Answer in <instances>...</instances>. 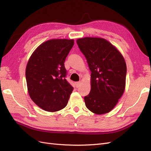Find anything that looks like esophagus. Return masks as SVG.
<instances>
[{
	"label": "esophagus",
	"instance_id": "esophagus-1",
	"mask_svg": "<svg viewBox=\"0 0 151 151\" xmlns=\"http://www.w3.org/2000/svg\"><path fill=\"white\" fill-rule=\"evenodd\" d=\"M75 84H76V88H79V86L81 85V82H80V81H79V82H76V83Z\"/></svg>",
	"mask_w": 151,
	"mask_h": 151
}]
</instances>
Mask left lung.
I'll return each instance as SVG.
<instances>
[{
    "mask_svg": "<svg viewBox=\"0 0 151 151\" xmlns=\"http://www.w3.org/2000/svg\"><path fill=\"white\" fill-rule=\"evenodd\" d=\"M88 62L91 74V91L84 97L86 106L97 115L111 111L125 89L127 65L122 53L102 38L77 40Z\"/></svg>",
    "mask_w": 151,
    "mask_h": 151,
    "instance_id": "1",
    "label": "left lung"
}]
</instances>
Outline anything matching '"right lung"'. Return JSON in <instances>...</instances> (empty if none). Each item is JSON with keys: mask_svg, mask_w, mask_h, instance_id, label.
I'll return each instance as SVG.
<instances>
[{"mask_svg": "<svg viewBox=\"0 0 151 151\" xmlns=\"http://www.w3.org/2000/svg\"><path fill=\"white\" fill-rule=\"evenodd\" d=\"M74 44V40H48L36 48L27 63L29 95L43 110L57 111L67 104L74 88L65 78L64 62Z\"/></svg>", "mask_w": 151, "mask_h": 151, "instance_id": "1", "label": "right lung"}]
</instances>
